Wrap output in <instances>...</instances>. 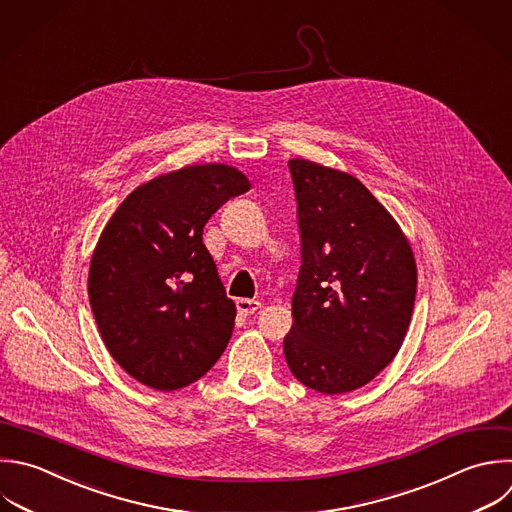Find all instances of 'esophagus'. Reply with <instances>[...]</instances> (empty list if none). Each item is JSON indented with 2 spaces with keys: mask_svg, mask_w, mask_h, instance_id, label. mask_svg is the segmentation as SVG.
<instances>
[{
  "mask_svg": "<svg viewBox=\"0 0 512 512\" xmlns=\"http://www.w3.org/2000/svg\"><path fill=\"white\" fill-rule=\"evenodd\" d=\"M236 306L242 314H254L262 304L258 300H250V298H238L236 300Z\"/></svg>",
  "mask_w": 512,
  "mask_h": 512,
  "instance_id": "34e87169",
  "label": "esophagus"
}]
</instances>
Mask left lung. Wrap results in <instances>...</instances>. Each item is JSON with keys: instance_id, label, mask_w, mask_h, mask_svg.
<instances>
[{"instance_id": "obj_1", "label": "left lung", "mask_w": 512, "mask_h": 512, "mask_svg": "<svg viewBox=\"0 0 512 512\" xmlns=\"http://www.w3.org/2000/svg\"><path fill=\"white\" fill-rule=\"evenodd\" d=\"M288 168L302 266L284 356L304 386L344 394L398 354L414 308L416 262L398 222L358 178L302 158Z\"/></svg>"}]
</instances>
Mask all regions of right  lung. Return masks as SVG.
Returning <instances> with one entry per match:
<instances>
[{"instance_id":"1","label":"right lung","mask_w":512,"mask_h":512,"mask_svg":"<svg viewBox=\"0 0 512 512\" xmlns=\"http://www.w3.org/2000/svg\"><path fill=\"white\" fill-rule=\"evenodd\" d=\"M250 190L228 164H194L138 186L94 248L88 294L112 358L154 390H178L222 356L236 304L202 242L210 216Z\"/></svg>"}]
</instances>
